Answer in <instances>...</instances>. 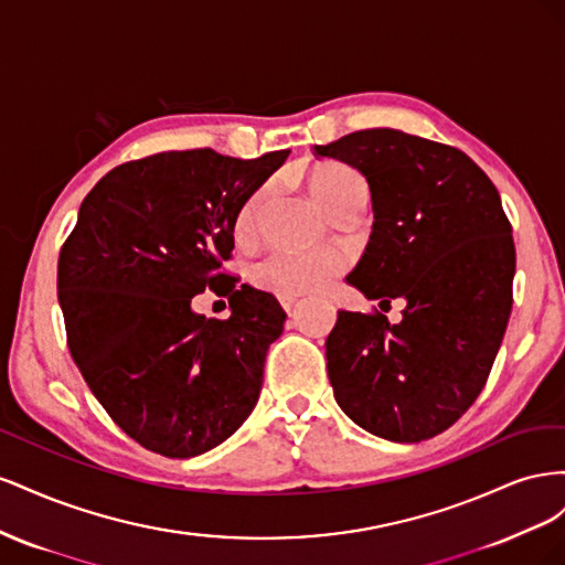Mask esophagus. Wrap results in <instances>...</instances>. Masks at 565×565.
Wrapping results in <instances>:
<instances>
[{
	"label": "esophagus",
	"mask_w": 565,
	"mask_h": 565,
	"mask_svg": "<svg viewBox=\"0 0 565 565\" xmlns=\"http://www.w3.org/2000/svg\"><path fill=\"white\" fill-rule=\"evenodd\" d=\"M280 303H282V309H285L287 313H292V309L297 306V299H295V297H282Z\"/></svg>",
	"instance_id": "esophagus-1"
}]
</instances>
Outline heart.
I'll return each mask as SVG.
<instances>
[{"instance_id": "1", "label": "heart", "mask_w": 565, "mask_h": 565, "mask_svg": "<svg viewBox=\"0 0 565 565\" xmlns=\"http://www.w3.org/2000/svg\"><path fill=\"white\" fill-rule=\"evenodd\" d=\"M311 193L320 202V207L332 214L341 202L349 200L355 191L365 188L361 174L353 172L347 164H320L311 172ZM268 198V188H259L252 193L235 216L233 233L237 241H249L259 226V216ZM347 259L339 252H270L259 264L252 268V280L256 287L266 289L278 297H299L306 292L328 287L341 270Z\"/></svg>"}]
</instances>
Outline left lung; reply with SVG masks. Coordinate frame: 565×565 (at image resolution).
I'll use <instances>...</instances> for the list:
<instances>
[{
	"instance_id": "1",
	"label": "left lung",
	"mask_w": 565,
	"mask_h": 565,
	"mask_svg": "<svg viewBox=\"0 0 565 565\" xmlns=\"http://www.w3.org/2000/svg\"><path fill=\"white\" fill-rule=\"evenodd\" d=\"M316 156L351 164L370 185L374 224L349 285L405 301L396 324L339 311L324 341L334 398L374 436L434 438L486 386L514 301L516 249L498 188L461 150L386 127Z\"/></svg>"
}]
</instances>
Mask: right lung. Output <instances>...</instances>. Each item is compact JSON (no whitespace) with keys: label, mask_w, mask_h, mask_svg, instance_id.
Listing matches in <instances>:
<instances>
[{"label":"right lung","mask_w":565,"mask_h":565,"mask_svg":"<svg viewBox=\"0 0 565 565\" xmlns=\"http://www.w3.org/2000/svg\"><path fill=\"white\" fill-rule=\"evenodd\" d=\"M287 156L158 152L115 167L79 204L58 256L67 349L113 422L152 452H207L259 401L287 313L273 295L235 287L221 264L237 212ZM207 286L230 297L226 321L192 311Z\"/></svg>","instance_id":"right-lung-1"}]
</instances>
